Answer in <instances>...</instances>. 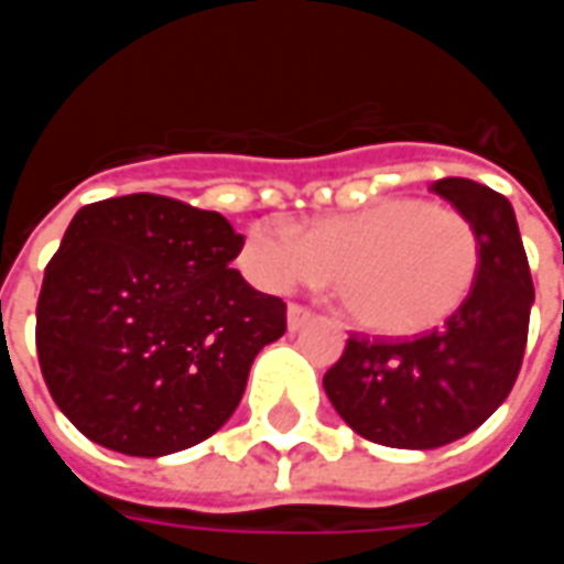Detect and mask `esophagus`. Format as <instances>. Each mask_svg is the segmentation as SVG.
<instances>
[{
  "label": "esophagus",
  "mask_w": 564,
  "mask_h": 564,
  "mask_svg": "<svg viewBox=\"0 0 564 564\" xmlns=\"http://www.w3.org/2000/svg\"><path fill=\"white\" fill-rule=\"evenodd\" d=\"M311 317H314V314H311L307 307L290 305V311H286V329H290V332H299Z\"/></svg>",
  "instance_id": "obj_1"
}]
</instances>
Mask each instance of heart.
I'll return each instance as SVG.
<instances>
[{
  "label": "heart",
  "mask_w": 564,
  "mask_h": 564,
  "mask_svg": "<svg viewBox=\"0 0 564 564\" xmlns=\"http://www.w3.org/2000/svg\"><path fill=\"white\" fill-rule=\"evenodd\" d=\"M480 235L459 208L395 196L307 223L302 238L257 223L238 262L250 281L286 293L326 283L359 329L408 338L447 323L480 274Z\"/></svg>",
  "instance_id": "1"
}]
</instances>
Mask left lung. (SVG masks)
I'll return each mask as SVG.
<instances>
[{
    "label": "left lung",
    "mask_w": 564,
    "mask_h": 564,
    "mask_svg": "<svg viewBox=\"0 0 564 564\" xmlns=\"http://www.w3.org/2000/svg\"><path fill=\"white\" fill-rule=\"evenodd\" d=\"M432 189L480 235L468 302L414 341L354 335L323 378L344 423L383 447L435 449L486 423L513 390L529 335L534 286L510 202L468 177H444Z\"/></svg>",
    "instance_id": "8db88e82"
}]
</instances>
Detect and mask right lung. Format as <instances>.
Returning a JSON list of instances; mask_svg holds the SVG:
<instances>
[{
	"instance_id": "right-lung-1",
	"label": "right lung",
	"mask_w": 564,
	"mask_h": 564,
	"mask_svg": "<svg viewBox=\"0 0 564 564\" xmlns=\"http://www.w3.org/2000/svg\"><path fill=\"white\" fill-rule=\"evenodd\" d=\"M245 235L217 210L150 193L80 208L44 269L35 347L80 435L160 459L210 437L241 402L286 305L229 269Z\"/></svg>"
}]
</instances>
